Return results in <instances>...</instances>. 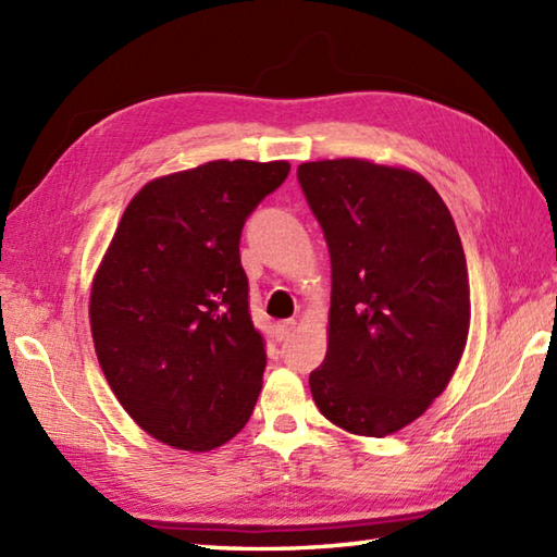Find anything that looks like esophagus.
<instances>
[{"label":"esophagus","mask_w":557,"mask_h":557,"mask_svg":"<svg viewBox=\"0 0 557 557\" xmlns=\"http://www.w3.org/2000/svg\"><path fill=\"white\" fill-rule=\"evenodd\" d=\"M294 327H297V323H294V321H282V323H277V327H275L277 339H280V342L287 339V337L294 333Z\"/></svg>","instance_id":"1"}]
</instances>
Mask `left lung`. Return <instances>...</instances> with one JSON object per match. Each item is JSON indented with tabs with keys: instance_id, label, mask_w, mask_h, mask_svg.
<instances>
[{
	"instance_id": "left-lung-1",
	"label": "left lung",
	"mask_w": 557,
	"mask_h": 557,
	"mask_svg": "<svg viewBox=\"0 0 557 557\" xmlns=\"http://www.w3.org/2000/svg\"><path fill=\"white\" fill-rule=\"evenodd\" d=\"M333 292L315 407L357 435L405 429L447 387L469 335V277L455 220L421 174L369 160L304 162Z\"/></svg>"
}]
</instances>
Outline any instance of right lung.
<instances>
[{
    "label": "right lung",
    "instance_id": "right-lung-1",
    "mask_svg": "<svg viewBox=\"0 0 557 557\" xmlns=\"http://www.w3.org/2000/svg\"><path fill=\"white\" fill-rule=\"evenodd\" d=\"M289 162L215 160L148 182L126 206L90 289V330L112 393L176 449L220 447L263 387L265 339L248 313L246 218Z\"/></svg>",
    "mask_w": 557,
    "mask_h": 557
}]
</instances>
